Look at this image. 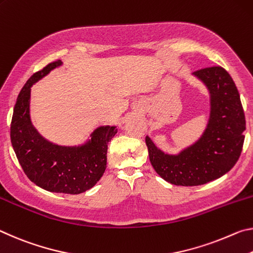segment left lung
Instances as JSON below:
<instances>
[{
	"label": "left lung",
	"instance_id": "left-lung-1",
	"mask_svg": "<svg viewBox=\"0 0 253 253\" xmlns=\"http://www.w3.org/2000/svg\"><path fill=\"white\" fill-rule=\"evenodd\" d=\"M194 75L211 93V114L204 133L179 155H166L149 136V159L157 173L177 186H198L230 171L241 155L246 118L233 80L221 66L198 69Z\"/></svg>",
	"mask_w": 253,
	"mask_h": 253
}]
</instances>
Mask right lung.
Listing matches in <instances>:
<instances>
[{"mask_svg":"<svg viewBox=\"0 0 253 253\" xmlns=\"http://www.w3.org/2000/svg\"><path fill=\"white\" fill-rule=\"evenodd\" d=\"M60 65V60L48 64L24 84L14 105L10 135L16 158L32 183L48 192L74 195L86 192L101 179L106 168L107 144L118 130L99 126L81 147L52 144L37 132L29 115L31 86Z\"/></svg>","mask_w":253,"mask_h":253,"instance_id":"add662e5","label":"right lung"}]
</instances>
